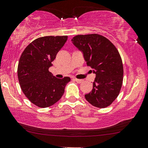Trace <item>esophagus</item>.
<instances>
[{"mask_svg":"<svg viewBox=\"0 0 148 148\" xmlns=\"http://www.w3.org/2000/svg\"><path fill=\"white\" fill-rule=\"evenodd\" d=\"M74 80L76 82H78L79 84H80L82 82H83V80H81V79H77V78H75Z\"/></svg>","mask_w":148,"mask_h":148,"instance_id":"1","label":"esophagus"}]
</instances>
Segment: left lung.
Instances as JSON below:
<instances>
[{
	"instance_id": "obj_1",
	"label": "left lung",
	"mask_w": 148,
	"mask_h": 148,
	"mask_svg": "<svg viewBox=\"0 0 148 148\" xmlns=\"http://www.w3.org/2000/svg\"><path fill=\"white\" fill-rule=\"evenodd\" d=\"M72 42L82 51L87 66L96 74L93 88L86 99L97 108L109 106L118 96L123 82V64L118 49L98 34L76 35Z\"/></svg>"
}]
</instances>
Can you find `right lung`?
Listing matches in <instances>:
<instances>
[{
	"label": "right lung",
	"mask_w": 148,
	"mask_h": 148,
	"mask_svg": "<svg viewBox=\"0 0 148 148\" xmlns=\"http://www.w3.org/2000/svg\"><path fill=\"white\" fill-rule=\"evenodd\" d=\"M67 39L68 36L40 37L22 53L18 78L24 94L36 106L47 108L58 102L70 81L69 77L57 78L48 70Z\"/></svg>",
	"instance_id": "right-lung-1"
}]
</instances>
